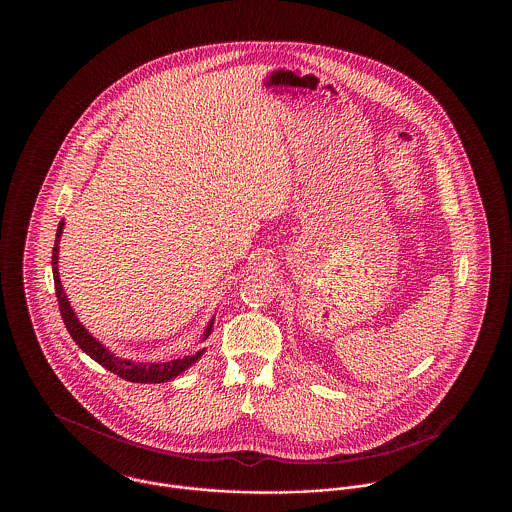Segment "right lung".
<instances>
[{
	"label": "right lung",
	"mask_w": 512,
	"mask_h": 512,
	"mask_svg": "<svg viewBox=\"0 0 512 512\" xmlns=\"http://www.w3.org/2000/svg\"><path fill=\"white\" fill-rule=\"evenodd\" d=\"M63 226L65 222L61 220L59 226H57V234H55V247H53V253H51V268H53V282H55V295H57V301H59V311H61V317L63 322L71 334V338L76 341V345L86 353L90 355L96 363L111 370L113 374L121 376L122 380L126 382H136V384H161V382H169L172 378L180 376L184 370H188L190 366L195 365L203 353H205V347L195 351L194 355H186L182 359H174V361H165V363H138V361H130V359H122L119 355H115L113 351H109L101 341L96 340L84 326L82 322L74 315L73 307L67 299V293L61 286V278H59V242H61V234H63ZM213 324H215V317L209 320L205 332H203V338L201 341L207 340L213 332Z\"/></svg>",
	"instance_id": "obj_1"
}]
</instances>
